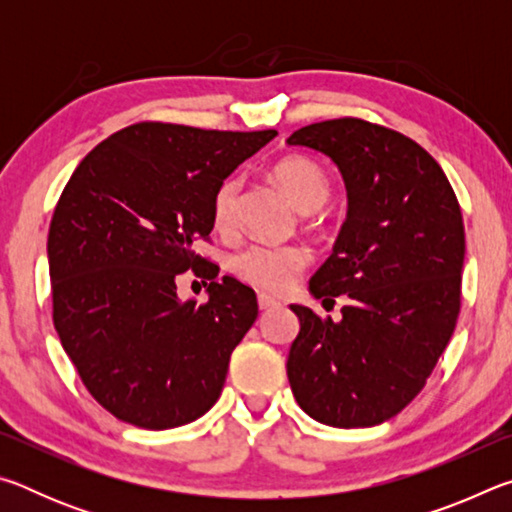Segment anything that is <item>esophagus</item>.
<instances>
[{
	"label": "esophagus",
	"mask_w": 512,
	"mask_h": 512,
	"mask_svg": "<svg viewBox=\"0 0 512 512\" xmlns=\"http://www.w3.org/2000/svg\"><path fill=\"white\" fill-rule=\"evenodd\" d=\"M257 305H259V309L266 311V309L277 307V300L271 298V296H266V293H259V296H257Z\"/></svg>",
	"instance_id": "obj_1"
}]
</instances>
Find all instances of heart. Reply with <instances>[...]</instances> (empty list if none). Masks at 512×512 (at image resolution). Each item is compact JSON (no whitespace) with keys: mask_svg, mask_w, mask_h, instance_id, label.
<instances>
[{"mask_svg":"<svg viewBox=\"0 0 512 512\" xmlns=\"http://www.w3.org/2000/svg\"><path fill=\"white\" fill-rule=\"evenodd\" d=\"M271 176L289 201L302 212L318 210L329 196L327 173L314 160L289 155L275 162ZM241 178L230 176L219 185L212 201V223L219 232H230L237 221ZM309 264V250L302 246L253 244L232 259V271L241 280L268 293H284L293 287Z\"/></svg>","mask_w":512,"mask_h":512,"instance_id":"heart-1","label":"heart"}]
</instances>
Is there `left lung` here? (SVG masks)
<instances>
[{"label": "left lung", "mask_w": 512, "mask_h": 512, "mask_svg": "<svg viewBox=\"0 0 512 512\" xmlns=\"http://www.w3.org/2000/svg\"><path fill=\"white\" fill-rule=\"evenodd\" d=\"M325 153L348 189L334 253L309 280L316 298H348L343 318H300L287 375L311 418L375 427L415 400L452 339L461 311L465 228L445 171L418 142L357 117L293 133Z\"/></svg>", "instance_id": "left-lung-1"}]
</instances>
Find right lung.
Returning a JSON list of instances; mask_svg holds the SVG:
<instances>
[{"label":"right lung","mask_w":512,"mask_h":512,"mask_svg":"<svg viewBox=\"0 0 512 512\" xmlns=\"http://www.w3.org/2000/svg\"><path fill=\"white\" fill-rule=\"evenodd\" d=\"M277 131H205L140 121L72 173L51 216L54 327L90 395L142 429L194 422L219 400L230 354L257 318L255 291L194 250L219 185ZM192 267L203 306L175 293Z\"/></svg>","instance_id":"1"}]
</instances>
